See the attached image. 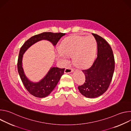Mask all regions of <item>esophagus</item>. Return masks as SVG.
<instances>
[{
  "mask_svg": "<svg viewBox=\"0 0 131 131\" xmlns=\"http://www.w3.org/2000/svg\"><path fill=\"white\" fill-rule=\"evenodd\" d=\"M73 71V69L72 68H71L70 67H67L65 68L64 72L65 73H69L72 72Z\"/></svg>",
  "mask_w": 131,
  "mask_h": 131,
  "instance_id": "34e87169",
  "label": "esophagus"
}]
</instances>
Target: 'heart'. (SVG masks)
<instances>
[{
	"instance_id": "b5f03b06",
	"label": "heart",
	"mask_w": 131,
	"mask_h": 131,
	"mask_svg": "<svg viewBox=\"0 0 131 131\" xmlns=\"http://www.w3.org/2000/svg\"><path fill=\"white\" fill-rule=\"evenodd\" d=\"M59 50L58 58L64 63L68 62V57L72 56L76 65L80 67H86L95 57L96 41L92 36H72L61 42Z\"/></svg>"
}]
</instances>
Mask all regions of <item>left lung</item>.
Segmentation results:
<instances>
[{"instance_id":"8db88e82","label":"left lung","mask_w":131,"mask_h":131,"mask_svg":"<svg viewBox=\"0 0 131 131\" xmlns=\"http://www.w3.org/2000/svg\"><path fill=\"white\" fill-rule=\"evenodd\" d=\"M97 45V57L88 69L82 70L85 76L83 84L78 88L88 98L97 97L107 90L115 70V58L108 43L99 35L92 34Z\"/></svg>"}]
</instances>
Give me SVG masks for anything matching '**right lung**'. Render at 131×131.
<instances>
[{"mask_svg": "<svg viewBox=\"0 0 131 131\" xmlns=\"http://www.w3.org/2000/svg\"><path fill=\"white\" fill-rule=\"evenodd\" d=\"M65 33H53L44 32L35 35L28 39L20 49L17 61V70L21 79L28 92L33 96L43 98L48 96L57 85L64 72L65 68L52 67L47 75L39 82L34 83L29 81L25 76L22 67L23 55L31 45L41 40H47L55 46Z\"/></svg>", "mask_w": 131, "mask_h": 131, "instance_id": "obj_1", "label": "right lung"}]
</instances>
